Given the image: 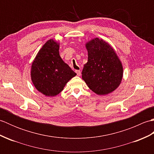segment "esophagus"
<instances>
[{
    "mask_svg": "<svg viewBox=\"0 0 154 154\" xmlns=\"http://www.w3.org/2000/svg\"><path fill=\"white\" fill-rule=\"evenodd\" d=\"M75 72H76V73H77V75H78V76H80L81 73V71L79 70H76V71H75Z\"/></svg>",
    "mask_w": 154,
    "mask_h": 154,
    "instance_id": "34e87169",
    "label": "esophagus"
}]
</instances>
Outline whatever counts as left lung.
Here are the masks:
<instances>
[{"instance_id":"left-lung-1","label":"left lung","mask_w":154,"mask_h":154,"mask_svg":"<svg viewBox=\"0 0 154 154\" xmlns=\"http://www.w3.org/2000/svg\"><path fill=\"white\" fill-rule=\"evenodd\" d=\"M88 61L84 65L82 79L99 95H106L119 87L123 77L121 61L112 47L95 38L85 44Z\"/></svg>"}]
</instances>
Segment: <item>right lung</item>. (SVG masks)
I'll return each instance as SVG.
<instances>
[{"mask_svg": "<svg viewBox=\"0 0 154 154\" xmlns=\"http://www.w3.org/2000/svg\"><path fill=\"white\" fill-rule=\"evenodd\" d=\"M60 43L50 39L39 50L31 67V79L39 92L55 97L77 74L60 55Z\"/></svg>", "mask_w": 154, "mask_h": 154, "instance_id": "add662e5", "label": "right lung"}]
</instances>
